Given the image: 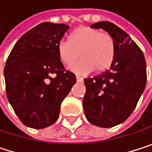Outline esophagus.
I'll use <instances>...</instances> for the list:
<instances>
[{"label": "esophagus", "instance_id": "1", "mask_svg": "<svg viewBox=\"0 0 152 152\" xmlns=\"http://www.w3.org/2000/svg\"><path fill=\"white\" fill-rule=\"evenodd\" d=\"M75 78H77V82H83V81H84L83 77H79V75H77V77H75Z\"/></svg>", "mask_w": 152, "mask_h": 152}]
</instances>
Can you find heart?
Instances as JSON below:
<instances>
[{"mask_svg":"<svg viewBox=\"0 0 152 152\" xmlns=\"http://www.w3.org/2000/svg\"><path fill=\"white\" fill-rule=\"evenodd\" d=\"M60 61L72 66L79 56L82 59L70 69L77 73H100L108 69L114 61L116 45L114 38L99 29L80 26L69 34L68 41L61 40L57 45Z\"/></svg>","mask_w":152,"mask_h":152,"instance_id":"1","label":"heart"}]
</instances>
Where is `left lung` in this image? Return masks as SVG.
Returning <instances> with one entry per match:
<instances>
[{"instance_id":"8db88e82","label":"left lung","mask_w":152,"mask_h":152,"mask_svg":"<svg viewBox=\"0 0 152 152\" xmlns=\"http://www.w3.org/2000/svg\"><path fill=\"white\" fill-rule=\"evenodd\" d=\"M91 27L102 28L114 38L116 53L109 70L85 79L84 111L91 124L112 127L126 121L135 109L146 86V61L140 47L115 24L102 21Z\"/></svg>"}]
</instances>
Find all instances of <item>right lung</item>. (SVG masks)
Listing matches in <instances>:
<instances>
[{
  "label": "right lung",
  "instance_id": "add662e5",
  "mask_svg": "<svg viewBox=\"0 0 152 152\" xmlns=\"http://www.w3.org/2000/svg\"><path fill=\"white\" fill-rule=\"evenodd\" d=\"M68 27L39 24L20 37L7 58L6 94L26 126L41 129L54 124L61 102L77 82L75 74L64 68L57 50Z\"/></svg>",
  "mask_w": 152,
  "mask_h": 152
}]
</instances>
